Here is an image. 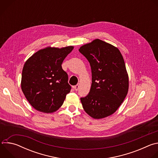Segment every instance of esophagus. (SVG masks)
<instances>
[{
	"mask_svg": "<svg viewBox=\"0 0 158 158\" xmlns=\"http://www.w3.org/2000/svg\"><path fill=\"white\" fill-rule=\"evenodd\" d=\"M79 84H77V85H76L75 86L73 87V88L74 89V90H75V91H76L79 89Z\"/></svg>",
	"mask_w": 158,
	"mask_h": 158,
	"instance_id": "1",
	"label": "esophagus"
}]
</instances>
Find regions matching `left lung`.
I'll list each match as a JSON object with an SVG mask.
<instances>
[{
  "label": "left lung",
  "mask_w": 158,
  "mask_h": 158,
  "mask_svg": "<svg viewBox=\"0 0 158 158\" xmlns=\"http://www.w3.org/2000/svg\"><path fill=\"white\" fill-rule=\"evenodd\" d=\"M79 51L91 68L92 84L81 101L86 113L94 119L114 114L127 96L129 77L119 50L99 39L82 46Z\"/></svg>",
  "instance_id": "obj_1"
}]
</instances>
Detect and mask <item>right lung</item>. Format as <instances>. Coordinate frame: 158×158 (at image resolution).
<instances>
[{
  "label": "right lung",
  "instance_id": "add662e5",
  "mask_svg": "<svg viewBox=\"0 0 158 158\" xmlns=\"http://www.w3.org/2000/svg\"><path fill=\"white\" fill-rule=\"evenodd\" d=\"M74 49L48 47L34 53L25 62L21 89L30 104L37 110L52 113L63 104L71 89L68 75L62 63Z\"/></svg>",
  "mask_w": 158,
  "mask_h": 158
}]
</instances>
